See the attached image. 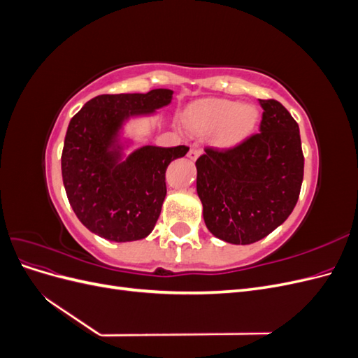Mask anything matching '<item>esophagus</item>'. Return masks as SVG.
<instances>
[{"label":"esophagus","mask_w":358,"mask_h":358,"mask_svg":"<svg viewBox=\"0 0 358 358\" xmlns=\"http://www.w3.org/2000/svg\"><path fill=\"white\" fill-rule=\"evenodd\" d=\"M199 155H200V149L196 148V146L191 148V149L188 150V158H189V159H197Z\"/></svg>","instance_id":"obj_1"}]
</instances>
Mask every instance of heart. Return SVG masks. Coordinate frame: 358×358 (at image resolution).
Segmentation results:
<instances>
[{"mask_svg": "<svg viewBox=\"0 0 358 358\" xmlns=\"http://www.w3.org/2000/svg\"><path fill=\"white\" fill-rule=\"evenodd\" d=\"M257 119L258 112L254 106L212 100L194 107L189 113V127L197 133H210L221 128L216 142L221 146H233L252 131Z\"/></svg>", "mask_w": 358, "mask_h": 358, "instance_id": "1", "label": "heart"}]
</instances>
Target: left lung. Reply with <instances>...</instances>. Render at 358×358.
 Segmentation results:
<instances>
[{"mask_svg": "<svg viewBox=\"0 0 358 358\" xmlns=\"http://www.w3.org/2000/svg\"><path fill=\"white\" fill-rule=\"evenodd\" d=\"M258 101V133L230 148L206 146L196 161L204 222L234 245L258 242L278 229L294 209L303 182L299 124L279 101Z\"/></svg>", "mask_w": 358, "mask_h": 358, "instance_id": "1", "label": "left lung"}]
</instances>
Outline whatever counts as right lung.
I'll use <instances>...</instances> for the list:
<instances>
[{
	"mask_svg": "<svg viewBox=\"0 0 358 358\" xmlns=\"http://www.w3.org/2000/svg\"><path fill=\"white\" fill-rule=\"evenodd\" d=\"M171 99L170 90L103 94L71 117L61 157L64 187L79 221L107 241H138L154 230L167 194L166 170L189 148L143 146L117 162L109 146L128 115L152 112Z\"/></svg>",
	"mask_w": 358,
	"mask_h": 358,
	"instance_id": "1",
	"label": "right lung"
}]
</instances>
